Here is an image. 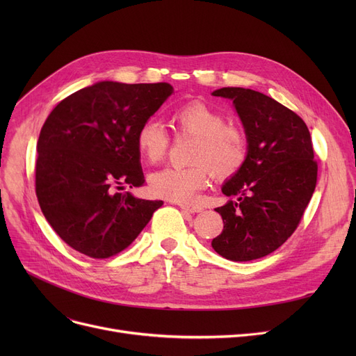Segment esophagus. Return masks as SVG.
<instances>
[{
	"label": "esophagus",
	"instance_id": "esophagus-1",
	"mask_svg": "<svg viewBox=\"0 0 356 356\" xmlns=\"http://www.w3.org/2000/svg\"><path fill=\"white\" fill-rule=\"evenodd\" d=\"M179 208L189 212V213H197V212H202V208L199 207V204H192V203H177Z\"/></svg>",
	"mask_w": 356,
	"mask_h": 356
}]
</instances>
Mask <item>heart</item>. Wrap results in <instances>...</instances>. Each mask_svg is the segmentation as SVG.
I'll return each instance as SVG.
<instances>
[{
  "label": "heart",
  "instance_id": "obj_1",
  "mask_svg": "<svg viewBox=\"0 0 356 356\" xmlns=\"http://www.w3.org/2000/svg\"><path fill=\"white\" fill-rule=\"evenodd\" d=\"M172 122L177 134L192 136L196 144L192 153V167H165L148 179L149 192L177 203H191L207 188L209 175L229 179L244 167L248 156L247 137L236 127L227 125L225 115L204 102H189L177 108ZM170 144L164 125L145 120L137 129L136 145L140 156L148 163L161 161Z\"/></svg>",
  "mask_w": 356,
  "mask_h": 356
}]
</instances>
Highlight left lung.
I'll use <instances>...</instances> for the list:
<instances>
[{"label":"left lung","instance_id":"8db88e82","mask_svg":"<svg viewBox=\"0 0 356 356\" xmlns=\"http://www.w3.org/2000/svg\"><path fill=\"white\" fill-rule=\"evenodd\" d=\"M213 97L232 101L245 129L244 167L222 186L235 196L215 211L223 231L212 248L231 261H251L282 247L300 223L317 181L312 137L305 121L264 93L220 88Z\"/></svg>","mask_w":356,"mask_h":356}]
</instances>
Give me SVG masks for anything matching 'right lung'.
I'll return each mask as SVG.
<instances>
[{
	"mask_svg": "<svg viewBox=\"0 0 356 356\" xmlns=\"http://www.w3.org/2000/svg\"><path fill=\"white\" fill-rule=\"evenodd\" d=\"M173 93L170 83L104 81L50 112L37 141L35 195L50 227L90 258L125 250L161 207L117 189L144 184L138 127Z\"/></svg>",
	"mask_w": 356,
	"mask_h": 356,
	"instance_id": "obj_1",
	"label": "right lung"
}]
</instances>
